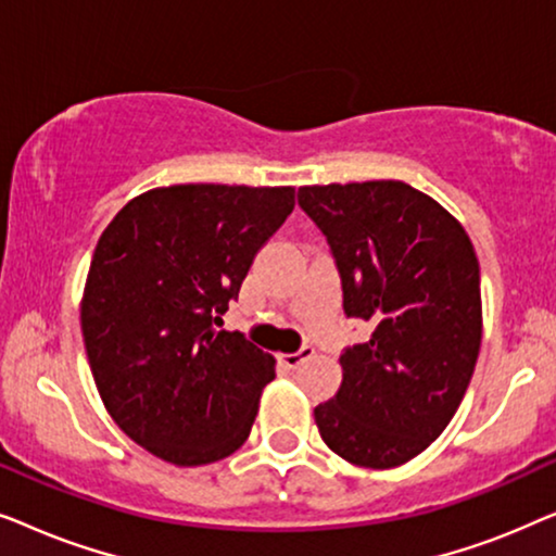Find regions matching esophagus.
Listing matches in <instances>:
<instances>
[{"label":"esophagus","instance_id":"1","mask_svg":"<svg viewBox=\"0 0 556 556\" xmlns=\"http://www.w3.org/2000/svg\"><path fill=\"white\" fill-rule=\"evenodd\" d=\"M311 356H314V346H301L299 352H293V354H280V362H283V367L295 369V367H301L306 359H311Z\"/></svg>","mask_w":556,"mask_h":556}]
</instances>
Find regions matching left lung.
Segmentation results:
<instances>
[{
  "mask_svg": "<svg viewBox=\"0 0 556 556\" xmlns=\"http://www.w3.org/2000/svg\"><path fill=\"white\" fill-rule=\"evenodd\" d=\"M299 204L329 240L344 314L371 326L339 356L344 379L314 409L318 432L354 466H402L447 428L473 377L483 333L473 242L405 181L301 187Z\"/></svg>",
  "mask_w": 556,
  "mask_h": 556,
  "instance_id": "obj_1",
  "label": "left lung"
}]
</instances>
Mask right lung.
<instances>
[{
  "label": "right lung",
  "mask_w": 556,
  "mask_h": 556,
  "mask_svg": "<svg viewBox=\"0 0 556 556\" xmlns=\"http://www.w3.org/2000/svg\"><path fill=\"white\" fill-rule=\"evenodd\" d=\"M293 204V187H156L98 240L80 301L88 364L113 422L156 458L207 466L248 440L276 359L215 324Z\"/></svg>",
  "instance_id": "obj_1"
}]
</instances>
